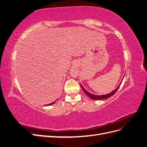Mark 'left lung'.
<instances>
[{
    "instance_id": "1",
    "label": "left lung",
    "mask_w": 147,
    "mask_h": 147,
    "mask_svg": "<svg viewBox=\"0 0 147 147\" xmlns=\"http://www.w3.org/2000/svg\"><path fill=\"white\" fill-rule=\"evenodd\" d=\"M124 77H123V79L124 78ZM123 79H122V80H123ZM121 82H122V81H121ZM120 84H121V83H120V84H119L118 86L116 89H115V90H113V91H112L111 92L109 93V94H105V95H95V94H91V93H90V92H89L88 91H87L85 90V89H84V88H83V86L82 85V84H81V87H82V88L83 89V91L84 92V93H85V94H86L87 96H88L89 97H90L91 99H92V100H104V99H108L109 97H110L111 96H113V95L115 94V93L117 92V91L118 90V88L119 87Z\"/></svg>"
}]
</instances>
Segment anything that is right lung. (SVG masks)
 Here are the masks:
<instances>
[{"label":"right lung","mask_w":147,"mask_h":147,"mask_svg":"<svg viewBox=\"0 0 147 147\" xmlns=\"http://www.w3.org/2000/svg\"><path fill=\"white\" fill-rule=\"evenodd\" d=\"M55 102H56V101H55V102H52V103H51V104H47V105H52V104H54Z\"/></svg>","instance_id":"1"}]
</instances>
